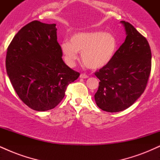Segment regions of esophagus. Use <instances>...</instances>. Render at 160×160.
Instances as JSON below:
<instances>
[{
    "mask_svg": "<svg viewBox=\"0 0 160 160\" xmlns=\"http://www.w3.org/2000/svg\"><path fill=\"white\" fill-rule=\"evenodd\" d=\"M80 78H82V79H86L89 78V76L88 75H86V74H80Z\"/></svg>",
    "mask_w": 160,
    "mask_h": 160,
    "instance_id": "obj_1",
    "label": "esophagus"
}]
</instances>
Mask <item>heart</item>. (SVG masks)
<instances>
[{
	"mask_svg": "<svg viewBox=\"0 0 160 160\" xmlns=\"http://www.w3.org/2000/svg\"><path fill=\"white\" fill-rule=\"evenodd\" d=\"M119 43L112 34L102 31L80 32L73 34L70 43H61V50L67 63L72 65L81 53L82 62L92 70L105 68L113 61L118 49Z\"/></svg>",
	"mask_w": 160,
	"mask_h": 160,
	"instance_id": "heart-1",
	"label": "heart"
}]
</instances>
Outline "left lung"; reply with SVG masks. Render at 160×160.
<instances>
[{"instance_id": "1", "label": "left lung", "mask_w": 160, "mask_h": 160, "mask_svg": "<svg viewBox=\"0 0 160 160\" xmlns=\"http://www.w3.org/2000/svg\"><path fill=\"white\" fill-rule=\"evenodd\" d=\"M126 28L124 43L114 58L95 72L100 80L95 100L99 108L114 113L126 110L144 92L151 71L149 43L132 25L121 21Z\"/></svg>"}]
</instances>
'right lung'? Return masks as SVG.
I'll list each match as a JSON object with an SVG mask.
<instances>
[{
  "instance_id": "obj_1",
  "label": "right lung",
  "mask_w": 160,
  "mask_h": 160,
  "mask_svg": "<svg viewBox=\"0 0 160 160\" xmlns=\"http://www.w3.org/2000/svg\"><path fill=\"white\" fill-rule=\"evenodd\" d=\"M56 24L33 21L22 28L7 48V75L28 107L46 111L56 107L68 86L80 76L62 60Z\"/></svg>"
}]
</instances>
